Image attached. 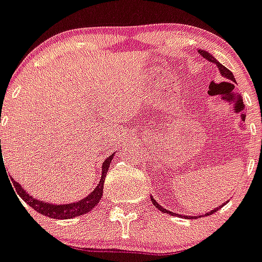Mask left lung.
I'll use <instances>...</instances> for the list:
<instances>
[{"mask_svg":"<svg viewBox=\"0 0 262 262\" xmlns=\"http://www.w3.org/2000/svg\"><path fill=\"white\" fill-rule=\"evenodd\" d=\"M199 53H200V54L203 55V57L205 58V59H208V60H209V62H212V63H215V64L218 66V68H219V72H221V75L223 76L224 78H227V80H231V81L236 82V81H234L233 73H232L231 71L228 70V68H226V67H224L223 64H221V63H219L218 60H216V59H214V57H213L212 54H209V53H208V52H204V50H199ZM150 200H152V203H153V204H155V207H157V208H158V210H161V212H162V213H172V212H168V210H166L165 208H163V207H161V205L158 204V203L156 202V200L153 199V198H150ZM219 208H221V207H216L215 209H213L212 212L207 213V214H205V215H210V214H213L214 212H216V210H218ZM192 218H194V216H192ZM195 218H196V216H195Z\"/></svg>","mask_w":262,"mask_h":262,"instance_id":"8db88e82","label":"left lung"}]
</instances>
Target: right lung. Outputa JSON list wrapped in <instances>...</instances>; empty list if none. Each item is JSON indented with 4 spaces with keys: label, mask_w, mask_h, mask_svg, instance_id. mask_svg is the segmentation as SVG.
<instances>
[{
    "label": "right lung",
    "mask_w": 262,
    "mask_h": 262,
    "mask_svg": "<svg viewBox=\"0 0 262 262\" xmlns=\"http://www.w3.org/2000/svg\"><path fill=\"white\" fill-rule=\"evenodd\" d=\"M113 157H114V155L109 156V157L104 161V163H102L101 179H100V182L96 186V189H95L91 194L87 195L84 199L80 200V202L71 203V204L55 205V204H49V203H46V202H40V200L35 199V198H33L31 195H29L28 192L21 187V185H18L16 181L12 180V184H14L15 189H16L18 196H20L26 204L30 205V207L33 208L34 210H36L38 213L43 214V215H47L53 219L75 218V216L82 215V214L84 213H89L90 210L94 209L95 205L101 200L102 189H104V181H105V178H106L107 168L110 167V163H112Z\"/></svg>",
    "instance_id": "1"
}]
</instances>
